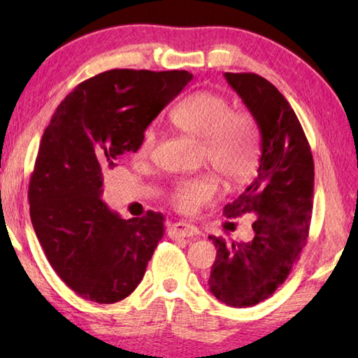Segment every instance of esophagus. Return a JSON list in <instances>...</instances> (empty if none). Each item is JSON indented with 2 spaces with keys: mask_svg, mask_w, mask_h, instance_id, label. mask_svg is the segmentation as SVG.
I'll use <instances>...</instances> for the list:
<instances>
[{
  "mask_svg": "<svg viewBox=\"0 0 358 358\" xmlns=\"http://www.w3.org/2000/svg\"><path fill=\"white\" fill-rule=\"evenodd\" d=\"M200 231L194 224L185 222H176L171 224L169 236L171 238H197Z\"/></svg>",
  "mask_w": 358,
  "mask_h": 358,
  "instance_id": "obj_1",
  "label": "esophagus"
}]
</instances>
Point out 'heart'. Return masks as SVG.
I'll return each mask as SVG.
<instances>
[{"label": "heart", "instance_id": "heart-1", "mask_svg": "<svg viewBox=\"0 0 358 358\" xmlns=\"http://www.w3.org/2000/svg\"><path fill=\"white\" fill-rule=\"evenodd\" d=\"M171 122L179 130L202 140V156L228 182L239 184L251 178L261 155L259 124L249 110L231 109L227 97L218 92L200 90L185 96L171 110ZM156 131L148 129L141 136L138 156L153 153ZM218 178L200 173L176 180L171 202L184 213H192L213 199Z\"/></svg>", "mask_w": 358, "mask_h": 358}]
</instances>
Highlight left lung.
<instances>
[{"mask_svg": "<svg viewBox=\"0 0 358 358\" xmlns=\"http://www.w3.org/2000/svg\"><path fill=\"white\" fill-rule=\"evenodd\" d=\"M261 131L256 179L223 215H254V238L227 244L208 236L217 257L208 278L212 295L233 308L257 305L272 295L300 259L310 231L315 163L300 120L272 83L256 73H224Z\"/></svg>", "mask_w": 358, "mask_h": 358, "instance_id": "left-lung-1", "label": "left lung"}]
</instances>
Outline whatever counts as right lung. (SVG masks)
<instances>
[{
    "instance_id": "1",
    "label": "right lung",
    "mask_w": 358,
    "mask_h": 358,
    "mask_svg": "<svg viewBox=\"0 0 358 358\" xmlns=\"http://www.w3.org/2000/svg\"><path fill=\"white\" fill-rule=\"evenodd\" d=\"M190 80L184 70L99 73L60 102L43 131L29 182L32 227L58 277L86 300L129 296L163 238V215L120 218L101 200L102 182Z\"/></svg>"
}]
</instances>
